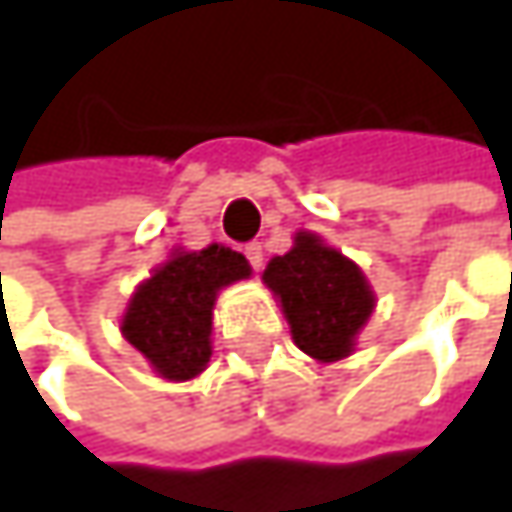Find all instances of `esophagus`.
I'll list each match as a JSON object with an SVG mask.
<instances>
[{
	"label": "esophagus",
	"instance_id": "obj_1",
	"mask_svg": "<svg viewBox=\"0 0 512 512\" xmlns=\"http://www.w3.org/2000/svg\"><path fill=\"white\" fill-rule=\"evenodd\" d=\"M243 252H246V260L252 263V269L257 272V269L263 266V246H260V243H249V246H246Z\"/></svg>",
	"mask_w": 512,
	"mask_h": 512
}]
</instances>
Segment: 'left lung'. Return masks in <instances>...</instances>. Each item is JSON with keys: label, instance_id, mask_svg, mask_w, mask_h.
Listing matches in <instances>:
<instances>
[{"label": "left lung", "instance_id": "obj_1", "mask_svg": "<svg viewBox=\"0 0 512 512\" xmlns=\"http://www.w3.org/2000/svg\"><path fill=\"white\" fill-rule=\"evenodd\" d=\"M263 284L305 356L329 364L356 353L358 335L376 308V293L356 260L320 234L296 231L290 252L266 263Z\"/></svg>", "mask_w": 512, "mask_h": 512}]
</instances>
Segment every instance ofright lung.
<instances>
[{"mask_svg":"<svg viewBox=\"0 0 512 512\" xmlns=\"http://www.w3.org/2000/svg\"><path fill=\"white\" fill-rule=\"evenodd\" d=\"M252 275L249 260L210 243L201 252L171 249L145 278L121 317V335L168 382L195 379L213 356V308L225 287Z\"/></svg>","mask_w":512,"mask_h":512,"instance_id":"add662e5","label":"right lung"}]
</instances>
